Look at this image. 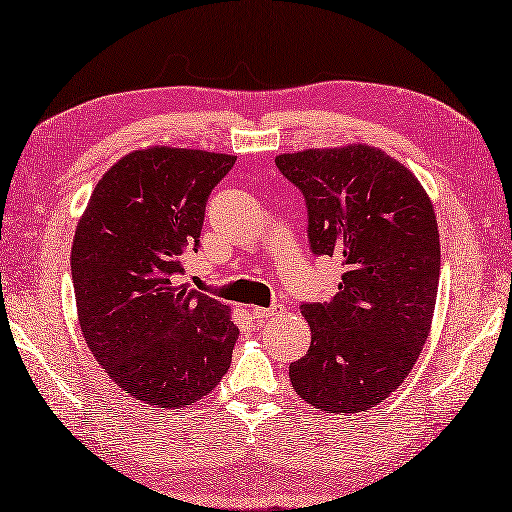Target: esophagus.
Segmentation results:
<instances>
[{
    "mask_svg": "<svg viewBox=\"0 0 512 512\" xmlns=\"http://www.w3.org/2000/svg\"><path fill=\"white\" fill-rule=\"evenodd\" d=\"M284 310L281 306H270V308H253V319L255 321H259V323H264V321H268V319H273V317H277V314Z\"/></svg>",
    "mask_w": 512,
    "mask_h": 512,
    "instance_id": "obj_1",
    "label": "esophagus"
}]
</instances>
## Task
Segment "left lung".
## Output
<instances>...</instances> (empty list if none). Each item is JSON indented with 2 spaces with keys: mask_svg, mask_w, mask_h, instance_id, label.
I'll use <instances>...</instances> for the list:
<instances>
[{
  "mask_svg": "<svg viewBox=\"0 0 512 512\" xmlns=\"http://www.w3.org/2000/svg\"><path fill=\"white\" fill-rule=\"evenodd\" d=\"M303 193L314 255L343 257L339 292L303 303L312 341L290 383L314 409L358 413L394 394L431 330L440 235L429 195L385 151L350 145L281 154Z\"/></svg>",
  "mask_w": 512,
  "mask_h": 512,
  "instance_id": "8db88e82",
  "label": "left lung"
}]
</instances>
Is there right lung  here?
I'll return each instance as SVG.
<instances>
[{"instance_id": "right-lung-1", "label": "right lung", "mask_w": 512, "mask_h": 512, "mask_svg": "<svg viewBox=\"0 0 512 512\" xmlns=\"http://www.w3.org/2000/svg\"><path fill=\"white\" fill-rule=\"evenodd\" d=\"M235 160L200 149L132 151L96 184L76 226L70 266L85 343L147 405H191L231 367L239 330L228 306L176 277Z\"/></svg>"}]
</instances>
